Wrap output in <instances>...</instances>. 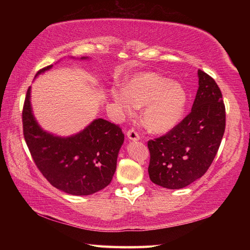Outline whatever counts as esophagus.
Here are the masks:
<instances>
[{
  "instance_id": "esophagus-1",
  "label": "esophagus",
  "mask_w": 250,
  "mask_h": 250,
  "mask_svg": "<svg viewBox=\"0 0 250 250\" xmlns=\"http://www.w3.org/2000/svg\"><path fill=\"white\" fill-rule=\"evenodd\" d=\"M126 136H127V138H128L129 140H132V141H139V140H140L139 134L136 132L135 129H133V128L127 130Z\"/></svg>"
}]
</instances>
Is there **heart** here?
Returning a JSON list of instances; mask_svg holds the SVG:
<instances>
[{
  "instance_id": "b5f03b06",
  "label": "heart",
  "mask_w": 250,
  "mask_h": 250,
  "mask_svg": "<svg viewBox=\"0 0 250 250\" xmlns=\"http://www.w3.org/2000/svg\"><path fill=\"white\" fill-rule=\"evenodd\" d=\"M111 97L125 115L143 107L141 121L154 134L167 133L177 125L188 103L185 87L154 72L136 75L125 88H113Z\"/></svg>"
}]
</instances>
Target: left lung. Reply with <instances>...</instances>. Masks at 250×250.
I'll return each instance as SVG.
<instances>
[{"mask_svg":"<svg viewBox=\"0 0 250 250\" xmlns=\"http://www.w3.org/2000/svg\"><path fill=\"white\" fill-rule=\"evenodd\" d=\"M199 89L191 111L168 134L148 142L149 176L168 189L186 188L211 166L225 132L226 114L221 90L199 70Z\"/></svg>","mask_w":250,"mask_h":250,"instance_id":"left-lung-1","label":"left lung"}]
</instances>
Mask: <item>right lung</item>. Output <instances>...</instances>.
<instances>
[{"mask_svg":"<svg viewBox=\"0 0 250 250\" xmlns=\"http://www.w3.org/2000/svg\"><path fill=\"white\" fill-rule=\"evenodd\" d=\"M51 67L41 70L36 76ZM30 97L31 87L26 93L22 112L23 133L39 171L51 186L73 195H89L106 188L115 172L118 152L125 141L122 128L97 118L78 134L56 136L38 125Z\"/></svg>","mask_w":250,"mask_h":250,"instance_id":"obj_1","label":"right lung"}]
</instances>
